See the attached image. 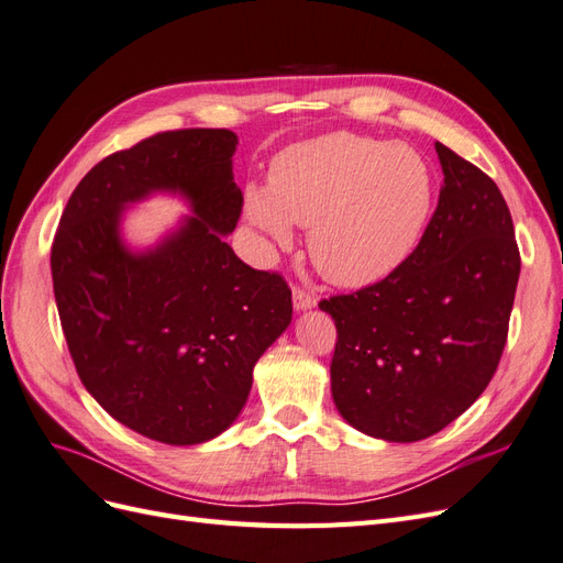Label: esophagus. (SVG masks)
I'll list each match as a JSON object with an SVG mask.
<instances>
[{
    "label": "esophagus",
    "mask_w": 563,
    "mask_h": 563,
    "mask_svg": "<svg viewBox=\"0 0 563 563\" xmlns=\"http://www.w3.org/2000/svg\"><path fill=\"white\" fill-rule=\"evenodd\" d=\"M317 305V298L312 296V294H308V291H302L300 286H294V308L298 310V312H305V310H312Z\"/></svg>",
    "instance_id": "esophagus-1"
}]
</instances>
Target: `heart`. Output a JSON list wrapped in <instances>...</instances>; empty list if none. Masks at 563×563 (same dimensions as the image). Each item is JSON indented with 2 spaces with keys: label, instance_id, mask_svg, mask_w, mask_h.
Returning a JSON list of instances; mask_svg holds the SVG:
<instances>
[{
  "label": "heart",
  "instance_id": "obj_1",
  "mask_svg": "<svg viewBox=\"0 0 563 563\" xmlns=\"http://www.w3.org/2000/svg\"><path fill=\"white\" fill-rule=\"evenodd\" d=\"M430 207L432 176L416 150L343 131L286 147L272 162L269 187L244 192L249 223L275 244H291L294 223L310 225L312 263L345 288L397 269Z\"/></svg>",
  "mask_w": 563,
  "mask_h": 563
}]
</instances>
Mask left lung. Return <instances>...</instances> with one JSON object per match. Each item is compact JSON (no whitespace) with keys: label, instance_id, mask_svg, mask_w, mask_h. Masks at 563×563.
I'll use <instances>...</instances> for the list:
<instances>
[{"label":"left lung","instance_id":"left-lung-1","mask_svg":"<svg viewBox=\"0 0 563 563\" xmlns=\"http://www.w3.org/2000/svg\"><path fill=\"white\" fill-rule=\"evenodd\" d=\"M434 147L444 187L416 251L383 282L319 302L338 329L335 408L354 430L397 444L437 434L479 399L505 350L521 269L498 185Z\"/></svg>","mask_w":563,"mask_h":563}]
</instances>
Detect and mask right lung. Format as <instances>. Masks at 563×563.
<instances>
[{
  "instance_id": "right-lung-1",
  "label": "right lung",
  "mask_w": 563,
  "mask_h": 563,
  "mask_svg": "<svg viewBox=\"0 0 563 563\" xmlns=\"http://www.w3.org/2000/svg\"><path fill=\"white\" fill-rule=\"evenodd\" d=\"M228 129L157 133L98 162L60 216L51 277L89 395L129 430L172 446L225 432L253 366L288 329L291 288L225 236L242 213ZM178 194L194 211L145 252L121 236L131 202Z\"/></svg>"
}]
</instances>
